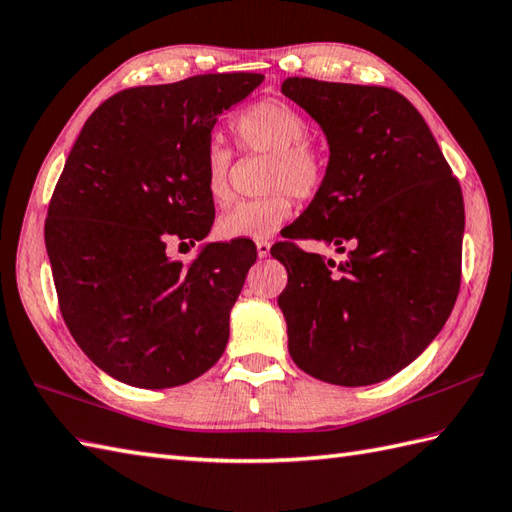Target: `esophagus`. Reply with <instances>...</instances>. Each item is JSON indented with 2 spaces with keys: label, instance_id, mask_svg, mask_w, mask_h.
<instances>
[{
  "label": "esophagus",
  "instance_id": "esophagus-1",
  "mask_svg": "<svg viewBox=\"0 0 512 512\" xmlns=\"http://www.w3.org/2000/svg\"><path fill=\"white\" fill-rule=\"evenodd\" d=\"M270 246H272V244H270L268 240H259V242H257V255H259V257H268V255H270Z\"/></svg>",
  "mask_w": 512,
  "mask_h": 512
}]
</instances>
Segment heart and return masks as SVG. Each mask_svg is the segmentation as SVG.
<instances>
[{
    "label": "heart",
    "instance_id": "b5f03b06",
    "mask_svg": "<svg viewBox=\"0 0 512 512\" xmlns=\"http://www.w3.org/2000/svg\"><path fill=\"white\" fill-rule=\"evenodd\" d=\"M231 130L242 152L268 154L264 189L268 194L242 200L216 222L224 240H266L292 218L296 198H314L325 183L327 163L310 135V122L294 104L281 98H261L235 117ZM233 152L209 144L202 165L205 192L216 205L231 200Z\"/></svg>",
    "mask_w": 512,
    "mask_h": 512
}]
</instances>
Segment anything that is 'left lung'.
I'll return each mask as SVG.
<instances>
[{"instance_id":"1","label":"left lung","mask_w":512,"mask_h":512,"mask_svg":"<svg viewBox=\"0 0 512 512\" xmlns=\"http://www.w3.org/2000/svg\"><path fill=\"white\" fill-rule=\"evenodd\" d=\"M281 91L323 126L325 183L290 240L270 248L288 270L279 307L294 364L320 382L368 386L417 360L460 290L465 202L421 113L375 85L285 78ZM296 239H323L336 265Z\"/></svg>"}]
</instances>
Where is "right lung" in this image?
<instances>
[{"instance_id":"add662e5","label":"right lung","mask_w":512,"mask_h":512,"mask_svg":"<svg viewBox=\"0 0 512 512\" xmlns=\"http://www.w3.org/2000/svg\"><path fill=\"white\" fill-rule=\"evenodd\" d=\"M261 74H202L130 87L82 126L47 207L45 248L69 334L104 373L137 388L192 382L220 360L257 248L213 242L185 266L216 207L202 165L218 117Z\"/></svg>"}]
</instances>
